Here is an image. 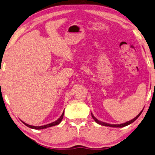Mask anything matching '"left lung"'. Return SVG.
Listing matches in <instances>:
<instances>
[{"label": "left lung", "mask_w": 155, "mask_h": 155, "mask_svg": "<svg viewBox=\"0 0 155 155\" xmlns=\"http://www.w3.org/2000/svg\"><path fill=\"white\" fill-rule=\"evenodd\" d=\"M144 110V109H143ZM143 110H142L140 112V113L137 115V116L134 118V119H133L132 120H129V121H127V122H126V123H122V124H118V125H112V124H109V123H104V122H102V121H100V120H97L96 118H95L94 115H93V114L91 113V116H92V117H93V119H94V120L95 122H96L97 123H98V124H100V125H103V126H107V127H125V126H127V125H130L131 123H134L135 120H136L137 118H138L139 117H140V115L142 114V111H143Z\"/></svg>", "instance_id": "left-lung-1"}]
</instances>
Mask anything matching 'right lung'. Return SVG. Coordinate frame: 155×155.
Returning a JSON list of instances; mask_svg holds the SVG:
<instances>
[{
	"instance_id": "1",
	"label": "right lung",
	"mask_w": 155,
	"mask_h": 155,
	"mask_svg": "<svg viewBox=\"0 0 155 155\" xmlns=\"http://www.w3.org/2000/svg\"><path fill=\"white\" fill-rule=\"evenodd\" d=\"M64 114V112H63L62 114L61 115L60 117L59 118V119H58L57 120H55V121L53 122V123H49V124H47V125H43V126H33V125H28V124H26V123H24V122H23V121H22V122H23V123H24V125H26L27 127H28L32 128V129H46V128H47V127H53V126H55V125H58V124H60V123L61 121V120H62V119H63Z\"/></svg>"
}]
</instances>
